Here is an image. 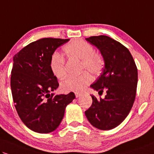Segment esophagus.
<instances>
[{
  "instance_id": "1",
  "label": "esophagus",
  "mask_w": 154,
  "mask_h": 154,
  "mask_svg": "<svg viewBox=\"0 0 154 154\" xmlns=\"http://www.w3.org/2000/svg\"><path fill=\"white\" fill-rule=\"evenodd\" d=\"M75 97L76 98H79V97H80V96H81V93H75Z\"/></svg>"
}]
</instances>
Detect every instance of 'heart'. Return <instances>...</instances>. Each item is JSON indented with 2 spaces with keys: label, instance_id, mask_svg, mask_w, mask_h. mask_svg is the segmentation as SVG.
Segmentation results:
<instances>
[{
  "label": "heart",
  "instance_id": "heart-1",
  "mask_svg": "<svg viewBox=\"0 0 154 154\" xmlns=\"http://www.w3.org/2000/svg\"><path fill=\"white\" fill-rule=\"evenodd\" d=\"M63 51L68 58L81 60V71H87L94 75H98L103 69V57L94 52L92 45L86 41L80 39L72 40L63 47ZM50 68L57 79L65 77L66 71L63 56L55 53L51 58ZM91 80L88 73H83L78 76H68L61 82V88L65 91L79 92L86 88Z\"/></svg>",
  "mask_w": 154,
  "mask_h": 154
}]
</instances>
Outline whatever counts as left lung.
I'll use <instances>...</instances> for the list:
<instances>
[{
  "mask_svg": "<svg viewBox=\"0 0 154 154\" xmlns=\"http://www.w3.org/2000/svg\"><path fill=\"white\" fill-rule=\"evenodd\" d=\"M100 51L104 60L101 75L91 87L105 98L91 95L92 105L85 115L93 126L100 130L113 129L123 122L134 103L138 70L128 49L106 35L86 38Z\"/></svg>",
  "mask_w": 154,
  "mask_h": 154,
  "instance_id": "1",
  "label": "left lung"
}]
</instances>
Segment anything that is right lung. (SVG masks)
Returning <instances> with one entry per match:
<instances>
[{
	"mask_svg": "<svg viewBox=\"0 0 154 154\" xmlns=\"http://www.w3.org/2000/svg\"><path fill=\"white\" fill-rule=\"evenodd\" d=\"M69 39L45 38L24 47L13 57L11 87L17 113L28 128L48 134L58 128L66 107L75 98L50 94L58 88L57 78L51 71L50 60L58 47Z\"/></svg>",
	"mask_w": 154,
	"mask_h": 154,
	"instance_id": "add662e5",
	"label": "right lung"
}]
</instances>
